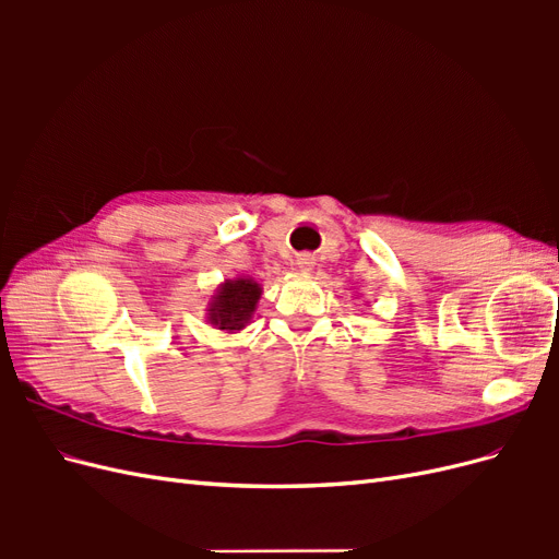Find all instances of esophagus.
Wrapping results in <instances>:
<instances>
[{
	"label": "esophagus",
	"mask_w": 559,
	"mask_h": 559,
	"mask_svg": "<svg viewBox=\"0 0 559 559\" xmlns=\"http://www.w3.org/2000/svg\"><path fill=\"white\" fill-rule=\"evenodd\" d=\"M296 267L298 273H310V270L314 267V257H310V253H300V257H296Z\"/></svg>",
	"instance_id": "esophagus-1"
}]
</instances>
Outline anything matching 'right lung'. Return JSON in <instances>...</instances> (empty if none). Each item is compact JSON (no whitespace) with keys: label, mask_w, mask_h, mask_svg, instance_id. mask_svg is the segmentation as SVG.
I'll return each mask as SVG.
<instances>
[{"label":"right lung","mask_w":559,"mask_h":559,"mask_svg":"<svg viewBox=\"0 0 559 559\" xmlns=\"http://www.w3.org/2000/svg\"><path fill=\"white\" fill-rule=\"evenodd\" d=\"M261 294V284L251 277L240 275L224 280L207 302V324L226 333H240L251 324Z\"/></svg>","instance_id":"1"}]
</instances>
